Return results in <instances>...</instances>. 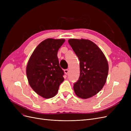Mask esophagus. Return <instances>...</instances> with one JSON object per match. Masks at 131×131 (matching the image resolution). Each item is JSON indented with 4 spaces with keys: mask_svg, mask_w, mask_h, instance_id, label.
Masks as SVG:
<instances>
[{
    "mask_svg": "<svg viewBox=\"0 0 131 131\" xmlns=\"http://www.w3.org/2000/svg\"><path fill=\"white\" fill-rule=\"evenodd\" d=\"M64 71L65 74H66V75L68 74V73H69V70L68 69H65Z\"/></svg>",
    "mask_w": 131,
    "mask_h": 131,
    "instance_id": "esophagus-1",
    "label": "esophagus"
}]
</instances>
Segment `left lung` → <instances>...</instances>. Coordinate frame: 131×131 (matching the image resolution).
Returning <instances> with one entry per match:
<instances>
[{
	"label": "left lung",
	"mask_w": 131,
	"mask_h": 131,
	"mask_svg": "<svg viewBox=\"0 0 131 131\" xmlns=\"http://www.w3.org/2000/svg\"><path fill=\"white\" fill-rule=\"evenodd\" d=\"M69 45L80 61V77L74 84L77 96L88 99L103 88L108 77V61L102 50L88 39H70Z\"/></svg>",
	"instance_id": "1"
}]
</instances>
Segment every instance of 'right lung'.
I'll use <instances>...</instances> for the list:
<instances>
[{"label": "right lung", "instance_id": "obj_1", "mask_svg": "<svg viewBox=\"0 0 131 131\" xmlns=\"http://www.w3.org/2000/svg\"><path fill=\"white\" fill-rule=\"evenodd\" d=\"M64 39L49 38L38 45L27 63L29 84L39 96L50 98L56 95L64 81V71L59 64L57 52Z\"/></svg>", "mask_w": 131, "mask_h": 131}]
</instances>
